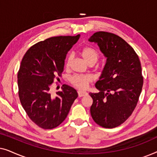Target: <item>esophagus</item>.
Listing matches in <instances>:
<instances>
[{
	"label": "esophagus",
	"instance_id": "1",
	"mask_svg": "<svg viewBox=\"0 0 157 157\" xmlns=\"http://www.w3.org/2000/svg\"><path fill=\"white\" fill-rule=\"evenodd\" d=\"M78 95L79 97H82V96H86L87 93L86 91H78Z\"/></svg>",
	"mask_w": 157,
	"mask_h": 157
}]
</instances>
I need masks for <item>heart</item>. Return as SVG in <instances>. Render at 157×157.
Returning <instances> with one entry per match:
<instances>
[{
	"mask_svg": "<svg viewBox=\"0 0 157 157\" xmlns=\"http://www.w3.org/2000/svg\"><path fill=\"white\" fill-rule=\"evenodd\" d=\"M81 55L87 63H91V62H95L96 63L98 59V51L91 46L84 47L81 51ZM73 59H74L73 54L68 56L66 63V66L67 67L71 65ZM70 81L74 86L80 89H85L88 86V84L92 81V78L91 76H88V75H84V76H83V75H75L71 78Z\"/></svg>",
	"mask_w": 157,
	"mask_h": 157,
	"instance_id": "obj_1",
	"label": "heart"
}]
</instances>
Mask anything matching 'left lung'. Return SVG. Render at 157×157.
Instances as JSON below:
<instances>
[{"label": "left lung", "instance_id": "8db88e82", "mask_svg": "<svg viewBox=\"0 0 157 157\" xmlns=\"http://www.w3.org/2000/svg\"><path fill=\"white\" fill-rule=\"evenodd\" d=\"M89 41L97 44L106 58L95 84L99 92L89 93L91 115L102 127H117L132 115L138 102L144 81L140 61L134 48L113 33L96 32Z\"/></svg>", "mask_w": 157, "mask_h": 157}]
</instances>
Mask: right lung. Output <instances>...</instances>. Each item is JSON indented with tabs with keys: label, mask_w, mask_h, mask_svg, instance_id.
<instances>
[{
	"label": "right lung",
	"mask_w": 157,
	"mask_h": 157,
	"mask_svg": "<svg viewBox=\"0 0 157 157\" xmlns=\"http://www.w3.org/2000/svg\"><path fill=\"white\" fill-rule=\"evenodd\" d=\"M80 35L56 36L31 46L23 56L18 73V95L23 108L39 127L52 129L67 117L78 93L63 84L62 91L51 96L53 79L63 71L67 53Z\"/></svg>",
	"instance_id": "obj_1"
}]
</instances>
